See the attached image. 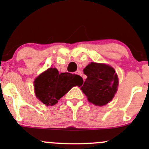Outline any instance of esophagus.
<instances>
[{
	"mask_svg": "<svg viewBox=\"0 0 149 149\" xmlns=\"http://www.w3.org/2000/svg\"><path fill=\"white\" fill-rule=\"evenodd\" d=\"M76 74H78V75H79V76H82V75H83V73H82L81 71V70H77V71H76Z\"/></svg>",
	"mask_w": 149,
	"mask_h": 149,
	"instance_id": "esophagus-1",
	"label": "esophagus"
}]
</instances>
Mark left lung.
I'll return each mask as SVG.
<instances>
[{
  "label": "left lung",
  "instance_id": "1",
  "mask_svg": "<svg viewBox=\"0 0 149 149\" xmlns=\"http://www.w3.org/2000/svg\"><path fill=\"white\" fill-rule=\"evenodd\" d=\"M87 79L81 89L88 100L98 106H103L112 100L117 91L118 78L111 66L91 63L84 69Z\"/></svg>",
  "mask_w": 149,
  "mask_h": 149
}]
</instances>
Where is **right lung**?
Segmentation results:
<instances>
[{"mask_svg": "<svg viewBox=\"0 0 149 149\" xmlns=\"http://www.w3.org/2000/svg\"><path fill=\"white\" fill-rule=\"evenodd\" d=\"M83 79L70 73H59L56 68L47 69L34 80L36 97L47 106H52L75 86H81Z\"/></svg>", "mask_w": 149, "mask_h": 149, "instance_id": "right-lung-1", "label": "right lung"}]
</instances>
